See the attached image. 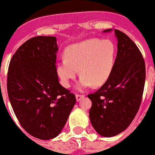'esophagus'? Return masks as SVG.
Wrapping results in <instances>:
<instances>
[{"instance_id": "1", "label": "esophagus", "mask_w": 155, "mask_h": 155, "mask_svg": "<svg viewBox=\"0 0 155 155\" xmlns=\"http://www.w3.org/2000/svg\"><path fill=\"white\" fill-rule=\"evenodd\" d=\"M84 95H75V99H76V101H80V100L84 98Z\"/></svg>"}]
</instances>
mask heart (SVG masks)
Returning a JSON list of instances; mask_svg holds the SVG:
<instances>
[{
    "label": "heart",
    "mask_w": 155,
    "mask_h": 155,
    "mask_svg": "<svg viewBox=\"0 0 155 155\" xmlns=\"http://www.w3.org/2000/svg\"><path fill=\"white\" fill-rule=\"evenodd\" d=\"M64 56L55 64L56 75L61 84L69 87L79 69L81 76L78 88L83 90L92 84L101 86L108 80L115 64L116 47L110 40L92 38L68 47Z\"/></svg>",
    "instance_id": "obj_1"
}]
</instances>
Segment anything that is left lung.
<instances>
[{
    "label": "left lung",
    "mask_w": 155,
    "mask_h": 155,
    "mask_svg": "<svg viewBox=\"0 0 155 155\" xmlns=\"http://www.w3.org/2000/svg\"><path fill=\"white\" fill-rule=\"evenodd\" d=\"M114 33L117 54L113 72L99 90L87 96L92 101L91 123L106 137L119 134L132 122L142 102L146 80V66L139 49L125 34L117 30Z\"/></svg>",
    "instance_id": "obj_1"
}]
</instances>
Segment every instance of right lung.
I'll list each match as a JSON object with an SVG mask.
<instances>
[{"label": "right lung", "mask_w": 155, "mask_h": 155, "mask_svg": "<svg viewBox=\"0 0 155 155\" xmlns=\"http://www.w3.org/2000/svg\"><path fill=\"white\" fill-rule=\"evenodd\" d=\"M57 39L38 36L21 46L8 66L7 90L21 125L41 140L57 137L75 105V95L59 84L55 71Z\"/></svg>", "instance_id": "right-lung-1"}]
</instances>
